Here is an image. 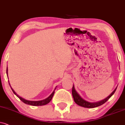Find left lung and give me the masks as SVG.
<instances>
[{"label": "left lung", "mask_w": 125, "mask_h": 125, "mask_svg": "<svg viewBox=\"0 0 125 125\" xmlns=\"http://www.w3.org/2000/svg\"><path fill=\"white\" fill-rule=\"evenodd\" d=\"M117 87H116L114 90L113 91V92L107 96V97H106V98H104V99H103V100H101L100 101H98V102H90L83 99L79 95V94L76 91L74 85H73V89H72V95L73 96V98H74V102H75L78 105L82 106V107H86V108H94V107H98V106L102 105V104H104L106 101L109 100L111 96L114 94L115 91L116 90H117Z\"/></svg>", "instance_id": "left-lung-1"}]
</instances>
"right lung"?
I'll use <instances>...</instances> for the list:
<instances>
[{
    "label": "right lung",
    "instance_id": "obj_1",
    "mask_svg": "<svg viewBox=\"0 0 125 125\" xmlns=\"http://www.w3.org/2000/svg\"><path fill=\"white\" fill-rule=\"evenodd\" d=\"M7 75H8V69L7 67ZM8 83H9V84L10 86L11 87V85L10 84V82L9 81H8ZM56 87L55 88L54 90L53 91V92L51 93V94L50 95L49 97H47V98L43 99V100H41V101H29V100H27V99H25L24 98H23L22 97H21V96H20L19 95H18L16 94V93L15 92V91L14 90L12 89V88L11 87V89L12 90L13 93H14L16 95V96H18L19 98L21 99V100L23 102H24V104H30V105H31V106H43V105H45V104H49V103L50 102L51 99H52V98L53 95H54V93H55V90L56 89Z\"/></svg>",
    "mask_w": 125,
    "mask_h": 125
}]
</instances>
